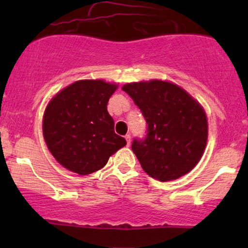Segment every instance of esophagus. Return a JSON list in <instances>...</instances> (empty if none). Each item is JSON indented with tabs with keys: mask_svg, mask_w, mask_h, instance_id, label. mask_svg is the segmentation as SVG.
Listing matches in <instances>:
<instances>
[{
	"mask_svg": "<svg viewBox=\"0 0 248 248\" xmlns=\"http://www.w3.org/2000/svg\"><path fill=\"white\" fill-rule=\"evenodd\" d=\"M124 139H126L127 141V146H130V134H127V135L124 136Z\"/></svg>",
	"mask_w": 248,
	"mask_h": 248,
	"instance_id": "34e87169",
	"label": "esophagus"
}]
</instances>
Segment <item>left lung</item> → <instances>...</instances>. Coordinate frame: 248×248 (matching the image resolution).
Returning a JSON list of instances; mask_svg holds the SVG:
<instances>
[{"label":"left lung","mask_w":248,"mask_h":248,"mask_svg":"<svg viewBox=\"0 0 248 248\" xmlns=\"http://www.w3.org/2000/svg\"><path fill=\"white\" fill-rule=\"evenodd\" d=\"M122 90L140 108L147 122L144 139H134L132 149L142 169L161 182L192 170L203 156L207 120L203 107L172 82H130Z\"/></svg>","instance_id":"left-lung-1"}]
</instances>
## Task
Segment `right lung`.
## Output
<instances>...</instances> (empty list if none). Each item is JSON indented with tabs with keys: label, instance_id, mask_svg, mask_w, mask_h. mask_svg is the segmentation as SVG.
<instances>
[{
	"label": "right lung",
	"instance_id": "1",
	"mask_svg": "<svg viewBox=\"0 0 248 248\" xmlns=\"http://www.w3.org/2000/svg\"><path fill=\"white\" fill-rule=\"evenodd\" d=\"M118 85L79 80L53 96L43 118V134L50 153L62 167L88 175L106 166L126 140L114 132L107 104Z\"/></svg>",
	"mask_w": 248,
	"mask_h": 248
}]
</instances>
